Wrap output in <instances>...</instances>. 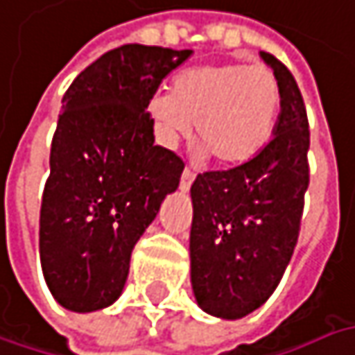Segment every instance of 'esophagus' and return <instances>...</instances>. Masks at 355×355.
I'll return each instance as SVG.
<instances>
[{"label":"esophagus","mask_w":355,"mask_h":355,"mask_svg":"<svg viewBox=\"0 0 355 355\" xmlns=\"http://www.w3.org/2000/svg\"><path fill=\"white\" fill-rule=\"evenodd\" d=\"M193 180H195V171H193L191 166H187V168L182 171V177H180V189H182V191H189L191 184H193Z\"/></svg>","instance_id":"1"}]
</instances>
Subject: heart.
<instances>
[{"label":"heart","mask_w":355,"mask_h":355,"mask_svg":"<svg viewBox=\"0 0 355 355\" xmlns=\"http://www.w3.org/2000/svg\"><path fill=\"white\" fill-rule=\"evenodd\" d=\"M282 88L273 70L223 62L182 72L171 90H158L148 110L166 144L187 136L195 122L200 146L219 162L253 158L273 135Z\"/></svg>","instance_id":"obj_1"}]
</instances>
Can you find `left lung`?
<instances>
[{
  "label": "left lung",
  "mask_w": 355,
  "mask_h": 355,
  "mask_svg": "<svg viewBox=\"0 0 355 355\" xmlns=\"http://www.w3.org/2000/svg\"><path fill=\"white\" fill-rule=\"evenodd\" d=\"M282 88L273 138L239 166L200 173L193 187L191 282L198 305L239 320L271 297L302 229L309 184V124L287 66L261 53Z\"/></svg>",
  "instance_id": "8db88e82"
}]
</instances>
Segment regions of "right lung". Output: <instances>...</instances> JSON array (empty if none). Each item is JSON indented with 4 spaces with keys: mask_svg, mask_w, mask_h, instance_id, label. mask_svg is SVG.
<instances>
[{
    "mask_svg": "<svg viewBox=\"0 0 355 355\" xmlns=\"http://www.w3.org/2000/svg\"><path fill=\"white\" fill-rule=\"evenodd\" d=\"M191 50L126 44L70 84L53 132L40 211V261L60 305L96 311L118 300L130 253L184 168L155 144L148 102Z\"/></svg>",
    "mask_w": 355,
    "mask_h": 355,
    "instance_id": "1",
    "label": "right lung"
}]
</instances>
